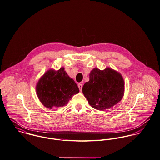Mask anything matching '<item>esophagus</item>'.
I'll return each mask as SVG.
<instances>
[{"instance_id": "1", "label": "esophagus", "mask_w": 160, "mask_h": 160, "mask_svg": "<svg viewBox=\"0 0 160 160\" xmlns=\"http://www.w3.org/2000/svg\"><path fill=\"white\" fill-rule=\"evenodd\" d=\"M78 88H79L80 91H82V87H83V85H82V84L79 83V84L78 85Z\"/></svg>"}]
</instances>
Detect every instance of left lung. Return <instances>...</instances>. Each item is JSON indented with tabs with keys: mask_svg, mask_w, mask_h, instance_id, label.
Segmentation results:
<instances>
[{
	"mask_svg": "<svg viewBox=\"0 0 160 160\" xmlns=\"http://www.w3.org/2000/svg\"><path fill=\"white\" fill-rule=\"evenodd\" d=\"M89 104L95 109H110L122 99L124 82L121 75L111 68L103 71L93 69L89 74V81L82 88Z\"/></svg>",
	"mask_w": 160,
	"mask_h": 160,
	"instance_id": "obj_1",
	"label": "left lung"
}]
</instances>
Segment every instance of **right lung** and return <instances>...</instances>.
Masks as SVG:
<instances>
[{
    "mask_svg": "<svg viewBox=\"0 0 160 160\" xmlns=\"http://www.w3.org/2000/svg\"><path fill=\"white\" fill-rule=\"evenodd\" d=\"M36 92L41 103L52 109L66 106L72 96L79 92V89L62 67L56 71H47L38 82Z\"/></svg>",
    "mask_w": 160,
    "mask_h": 160,
    "instance_id": "right-lung-1",
    "label": "right lung"
}]
</instances>
